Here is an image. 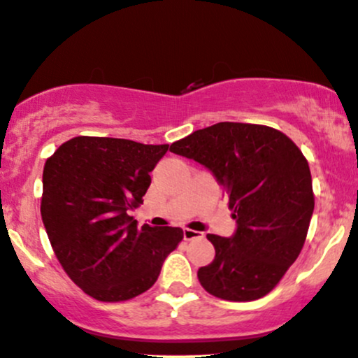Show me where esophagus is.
<instances>
[{
  "label": "esophagus",
  "instance_id": "esophagus-1",
  "mask_svg": "<svg viewBox=\"0 0 358 358\" xmlns=\"http://www.w3.org/2000/svg\"><path fill=\"white\" fill-rule=\"evenodd\" d=\"M194 239H204V232L192 231V229H184V241H194Z\"/></svg>",
  "mask_w": 358,
  "mask_h": 358
}]
</instances>
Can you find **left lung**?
<instances>
[{"label":"left lung","instance_id":"obj_1","mask_svg":"<svg viewBox=\"0 0 358 358\" xmlns=\"http://www.w3.org/2000/svg\"><path fill=\"white\" fill-rule=\"evenodd\" d=\"M213 171L237 231L207 234L215 257L197 271L214 297L250 302L279 284L301 254L314 213L308 162L284 132L262 124L217 122L171 144Z\"/></svg>","mask_w":358,"mask_h":358}]
</instances>
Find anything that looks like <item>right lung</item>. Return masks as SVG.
Segmentation results:
<instances>
[{
  "instance_id": "right-lung-1",
  "label": "right lung",
  "mask_w": 358,
  "mask_h": 358,
  "mask_svg": "<svg viewBox=\"0 0 358 358\" xmlns=\"http://www.w3.org/2000/svg\"><path fill=\"white\" fill-rule=\"evenodd\" d=\"M169 144L78 136L46 159L41 217L61 267L99 302L149 290L184 232L151 227L129 213L143 204L149 172Z\"/></svg>"
}]
</instances>
